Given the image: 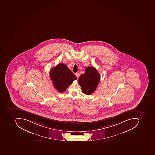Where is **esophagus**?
Masks as SVG:
<instances>
[{
	"instance_id": "obj_1",
	"label": "esophagus",
	"mask_w": 155,
	"mask_h": 155,
	"mask_svg": "<svg viewBox=\"0 0 155 155\" xmlns=\"http://www.w3.org/2000/svg\"><path fill=\"white\" fill-rule=\"evenodd\" d=\"M75 76H76V77H77V78H78V77H79V73H75Z\"/></svg>"
}]
</instances>
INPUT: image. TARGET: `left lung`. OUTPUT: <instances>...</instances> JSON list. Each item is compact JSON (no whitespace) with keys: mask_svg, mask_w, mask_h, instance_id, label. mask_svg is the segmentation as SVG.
Here are the masks:
<instances>
[{"mask_svg":"<svg viewBox=\"0 0 155 155\" xmlns=\"http://www.w3.org/2000/svg\"><path fill=\"white\" fill-rule=\"evenodd\" d=\"M100 81V76L96 68L89 67L85 69V73L80 76L78 83L83 93L90 95L95 91Z\"/></svg>","mask_w":155,"mask_h":155,"instance_id":"obj_1","label":"left lung"}]
</instances>
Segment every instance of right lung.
<instances>
[{"label": "right lung", "mask_w": 155, "mask_h": 155, "mask_svg": "<svg viewBox=\"0 0 155 155\" xmlns=\"http://www.w3.org/2000/svg\"><path fill=\"white\" fill-rule=\"evenodd\" d=\"M50 77L55 88L60 93L66 91L74 80L77 79L76 76L63 63L51 69Z\"/></svg>", "instance_id": "add662e5"}]
</instances>
